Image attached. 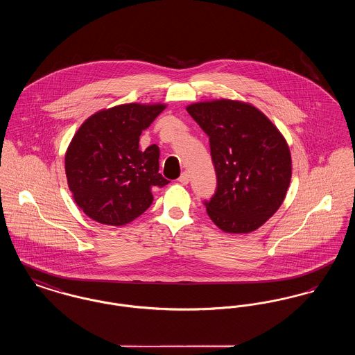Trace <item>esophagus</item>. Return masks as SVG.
<instances>
[{
	"label": "esophagus",
	"instance_id": "esophagus-1",
	"mask_svg": "<svg viewBox=\"0 0 355 355\" xmlns=\"http://www.w3.org/2000/svg\"><path fill=\"white\" fill-rule=\"evenodd\" d=\"M178 181H180L182 185H187V184H189V174H187L186 171H184V173L181 174V177L178 178Z\"/></svg>",
	"mask_w": 355,
	"mask_h": 355
}]
</instances>
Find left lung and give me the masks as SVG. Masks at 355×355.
<instances>
[{
	"label": "left lung",
	"mask_w": 355,
	"mask_h": 355,
	"mask_svg": "<svg viewBox=\"0 0 355 355\" xmlns=\"http://www.w3.org/2000/svg\"><path fill=\"white\" fill-rule=\"evenodd\" d=\"M187 113L209 135L217 190L206 211L220 230L246 234L274 216L286 197L291 155L285 137L252 103L196 102Z\"/></svg>",
	"instance_id": "obj_1"
}]
</instances>
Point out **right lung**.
Listing matches in <instances>:
<instances>
[{
	"mask_svg": "<svg viewBox=\"0 0 355 355\" xmlns=\"http://www.w3.org/2000/svg\"><path fill=\"white\" fill-rule=\"evenodd\" d=\"M165 103H123L85 121L65 154L69 190L92 220L122 226L149 209L153 187L169 184L158 173L159 149H139V135Z\"/></svg>",
	"mask_w": 355,
	"mask_h": 355,
	"instance_id": "1",
	"label": "right lung"
}]
</instances>
